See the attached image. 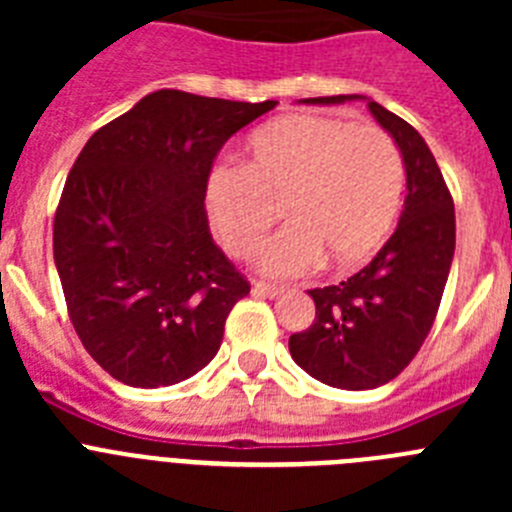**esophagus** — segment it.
Here are the masks:
<instances>
[{
  "instance_id": "1",
  "label": "esophagus",
  "mask_w": 512,
  "mask_h": 512,
  "mask_svg": "<svg viewBox=\"0 0 512 512\" xmlns=\"http://www.w3.org/2000/svg\"><path fill=\"white\" fill-rule=\"evenodd\" d=\"M284 292V287L279 284H271V282H253V295L259 297H279Z\"/></svg>"
}]
</instances>
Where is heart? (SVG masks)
<instances>
[{
    "label": "heart",
    "mask_w": 512,
    "mask_h": 512,
    "mask_svg": "<svg viewBox=\"0 0 512 512\" xmlns=\"http://www.w3.org/2000/svg\"><path fill=\"white\" fill-rule=\"evenodd\" d=\"M405 189V161L374 122L292 115L248 140L246 164L217 166L207 212L235 259H251L284 202L292 225L266 246L264 271L297 277L323 259L338 271L369 261L387 241Z\"/></svg>",
    "instance_id": "b5f03b06"
}]
</instances>
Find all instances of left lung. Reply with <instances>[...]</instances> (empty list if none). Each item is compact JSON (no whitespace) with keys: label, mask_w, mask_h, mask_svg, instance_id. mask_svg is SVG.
<instances>
[{"label":"left lung","mask_w":512,"mask_h":512,"mask_svg":"<svg viewBox=\"0 0 512 512\" xmlns=\"http://www.w3.org/2000/svg\"><path fill=\"white\" fill-rule=\"evenodd\" d=\"M354 94L312 97L341 104ZM395 138L408 174L400 225L369 264L341 284L310 289L315 320L289 336V354L310 377L338 390H374L415 359L428 338L449 279L456 246L454 200L418 130L369 102Z\"/></svg>","instance_id":"8db88e82"}]
</instances>
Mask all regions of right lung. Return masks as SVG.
<instances>
[{
  "label": "right lung",
  "instance_id": "add662e5",
  "mask_svg": "<svg viewBox=\"0 0 512 512\" xmlns=\"http://www.w3.org/2000/svg\"><path fill=\"white\" fill-rule=\"evenodd\" d=\"M277 102L161 89L81 148L53 220V259L84 348L130 387L212 361L251 284L212 241L205 194L225 140Z\"/></svg>",
  "mask_w": 512,
  "mask_h": 512
}]
</instances>
